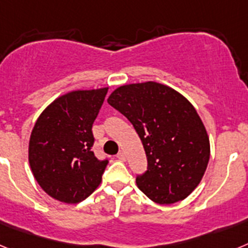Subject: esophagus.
Masks as SVG:
<instances>
[{
	"instance_id": "34e87169",
	"label": "esophagus",
	"mask_w": 248,
	"mask_h": 248,
	"mask_svg": "<svg viewBox=\"0 0 248 248\" xmlns=\"http://www.w3.org/2000/svg\"><path fill=\"white\" fill-rule=\"evenodd\" d=\"M117 157L120 160V161H125L126 155H125V153H124V151H119V153H118V155H117Z\"/></svg>"
}]
</instances>
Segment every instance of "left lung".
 I'll use <instances>...</instances> for the list:
<instances>
[{"instance_id":"8db88e82","label":"left lung","mask_w":248,"mask_h":248,"mask_svg":"<svg viewBox=\"0 0 248 248\" xmlns=\"http://www.w3.org/2000/svg\"><path fill=\"white\" fill-rule=\"evenodd\" d=\"M108 103L126 117L143 143L148 169L137 176L139 189L161 205L187 198L210 159L209 137L191 103L155 82L119 87Z\"/></svg>"}]
</instances>
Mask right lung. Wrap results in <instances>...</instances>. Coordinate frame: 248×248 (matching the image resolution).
<instances>
[{"mask_svg": "<svg viewBox=\"0 0 248 248\" xmlns=\"http://www.w3.org/2000/svg\"><path fill=\"white\" fill-rule=\"evenodd\" d=\"M108 88L76 91L54 100L39 115L30 139L34 179L49 196L65 203L87 199L102 183L108 159L92 151V126Z\"/></svg>", "mask_w": 248, "mask_h": 248, "instance_id": "1", "label": "right lung"}]
</instances>
